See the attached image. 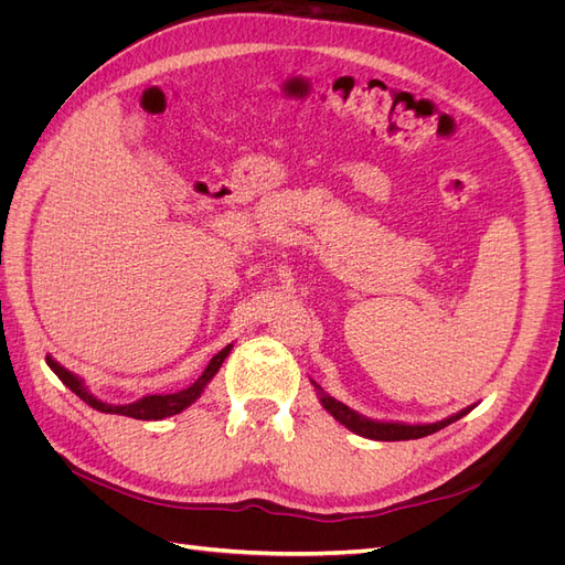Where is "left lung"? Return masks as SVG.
Masks as SVG:
<instances>
[{
	"label": "left lung",
	"mask_w": 565,
	"mask_h": 565,
	"mask_svg": "<svg viewBox=\"0 0 565 565\" xmlns=\"http://www.w3.org/2000/svg\"><path fill=\"white\" fill-rule=\"evenodd\" d=\"M318 396H320V405L328 409V413L339 422L344 424L349 431L363 436V438H372V440H413V438H424V436H431L436 431H440L443 426H448L457 419L465 417L467 413H471V407H465L459 409L457 415H450L446 419L440 422H434V424H405V422H380V419H370V417H363L358 415L355 409H351L349 405L334 401L332 396H328L316 382H313Z\"/></svg>",
	"instance_id": "left-lung-1"
}]
</instances>
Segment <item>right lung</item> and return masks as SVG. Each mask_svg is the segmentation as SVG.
<instances>
[{"mask_svg": "<svg viewBox=\"0 0 565 565\" xmlns=\"http://www.w3.org/2000/svg\"><path fill=\"white\" fill-rule=\"evenodd\" d=\"M231 349H233V344H228L226 349H221L191 386H185V388H181L177 393H152V396H143L139 401L125 403V405H113V403H106V401H98L94 393L87 388V384H84L77 377V374H73L71 370H65L51 355H46V365L56 372V377L67 388H71L75 396H79L84 403L92 405L94 409H98V413L125 415V417H134V419H164V417H172V415L183 413L185 407H191L202 396L204 386H207L214 380V374L218 372L221 363L226 361V355L231 353Z\"/></svg>", "mask_w": 565, "mask_h": 565, "instance_id": "obj_1", "label": "right lung"}]
</instances>
